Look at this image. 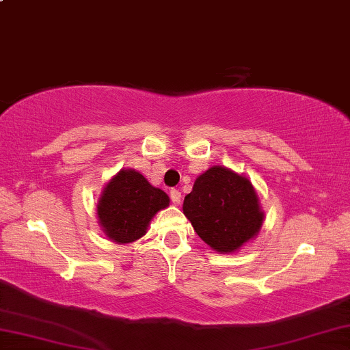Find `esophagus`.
Returning a JSON list of instances; mask_svg holds the SVG:
<instances>
[{
    "instance_id": "1",
    "label": "esophagus",
    "mask_w": 350,
    "mask_h": 350,
    "mask_svg": "<svg viewBox=\"0 0 350 350\" xmlns=\"http://www.w3.org/2000/svg\"><path fill=\"white\" fill-rule=\"evenodd\" d=\"M170 196H171V200H173L174 204H180V200H182V193L179 191V189H171V191H170Z\"/></svg>"
}]
</instances>
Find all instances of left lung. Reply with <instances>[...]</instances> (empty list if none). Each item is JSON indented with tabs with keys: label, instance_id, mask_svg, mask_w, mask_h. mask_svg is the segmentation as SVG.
I'll use <instances>...</instances> for the list:
<instances>
[{
	"label": "left lung",
	"instance_id": "8db88e82",
	"mask_svg": "<svg viewBox=\"0 0 350 350\" xmlns=\"http://www.w3.org/2000/svg\"><path fill=\"white\" fill-rule=\"evenodd\" d=\"M182 210L199 238L224 254L256 238L265 219L250 179L222 165L198 176Z\"/></svg>",
	"mask_w": 350,
	"mask_h": 350
}]
</instances>
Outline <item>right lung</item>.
Here are the masks:
<instances>
[{"label": "right lung", "instance_id": "1", "mask_svg": "<svg viewBox=\"0 0 350 350\" xmlns=\"http://www.w3.org/2000/svg\"><path fill=\"white\" fill-rule=\"evenodd\" d=\"M168 205L170 198L163 189L152 187L139 171L122 168L100 194L98 225L109 241L129 244L145 236L151 219Z\"/></svg>", "mask_w": 350, "mask_h": 350}]
</instances>
